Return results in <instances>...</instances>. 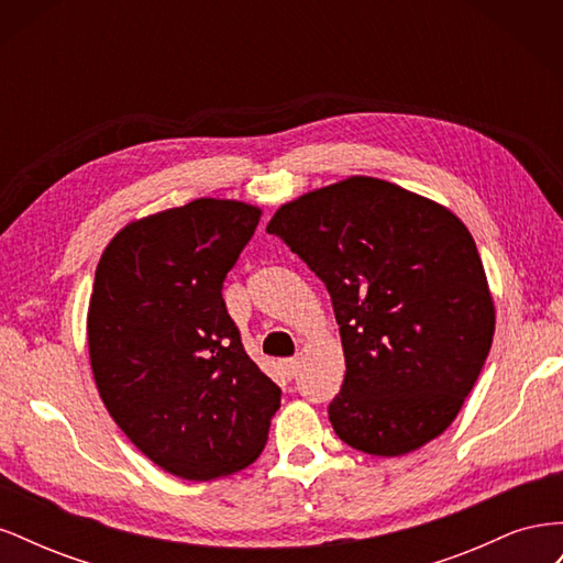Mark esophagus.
Here are the masks:
<instances>
[{"mask_svg": "<svg viewBox=\"0 0 563 563\" xmlns=\"http://www.w3.org/2000/svg\"><path fill=\"white\" fill-rule=\"evenodd\" d=\"M279 366H282V371L286 373L288 378H294L296 373H298V366H300V364H298L296 356H291V360H282V364H279Z\"/></svg>", "mask_w": 563, "mask_h": 563, "instance_id": "1", "label": "esophagus"}]
</instances>
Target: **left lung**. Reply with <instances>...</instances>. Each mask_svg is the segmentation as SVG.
Segmentation results:
<instances>
[{
	"mask_svg": "<svg viewBox=\"0 0 563 563\" xmlns=\"http://www.w3.org/2000/svg\"><path fill=\"white\" fill-rule=\"evenodd\" d=\"M267 232L329 288L347 366L329 404L335 434L395 457L444 432L496 331L460 218L395 183L352 176L284 203Z\"/></svg>",
	"mask_w": 563,
	"mask_h": 563,
	"instance_id": "8db88e82",
	"label": "left lung"
}]
</instances>
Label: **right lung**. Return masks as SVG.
<instances>
[{"label": "right lung", "instance_id": "right-lung-1", "mask_svg": "<svg viewBox=\"0 0 563 563\" xmlns=\"http://www.w3.org/2000/svg\"><path fill=\"white\" fill-rule=\"evenodd\" d=\"M258 220L244 201L195 199L126 225L96 267L87 333L100 399L180 479L249 467L282 401L223 300Z\"/></svg>", "mask_w": 563, "mask_h": 563}]
</instances>
